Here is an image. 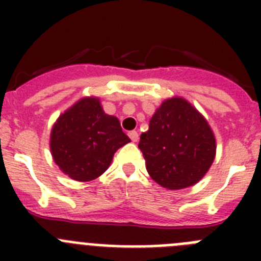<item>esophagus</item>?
I'll return each instance as SVG.
<instances>
[{
    "mask_svg": "<svg viewBox=\"0 0 261 261\" xmlns=\"http://www.w3.org/2000/svg\"><path fill=\"white\" fill-rule=\"evenodd\" d=\"M128 136H129V138H130V140H132L133 142H137L138 141V133L136 132V130H132V132H129Z\"/></svg>",
    "mask_w": 261,
    "mask_h": 261,
    "instance_id": "obj_1",
    "label": "esophagus"
}]
</instances>
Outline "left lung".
<instances>
[{
  "mask_svg": "<svg viewBox=\"0 0 261 261\" xmlns=\"http://www.w3.org/2000/svg\"><path fill=\"white\" fill-rule=\"evenodd\" d=\"M150 177L170 191L199 183L216 158L217 142L208 120L183 96L165 99L138 144Z\"/></svg>",
  "mask_w": 261,
  "mask_h": 261,
  "instance_id": "obj_1",
  "label": "left lung"
}]
</instances>
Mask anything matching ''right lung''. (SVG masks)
<instances>
[{"instance_id": "right-lung-1", "label": "right lung", "mask_w": 261, "mask_h": 261, "mask_svg": "<svg viewBox=\"0 0 261 261\" xmlns=\"http://www.w3.org/2000/svg\"><path fill=\"white\" fill-rule=\"evenodd\" d=\"M130 142L116 116L106 114L98 96H84L65 110L49 135L50 154L70 179L90 181L107 171L117 149Z\"/></svg>"}]
</instances>
